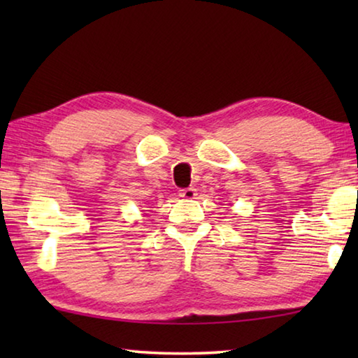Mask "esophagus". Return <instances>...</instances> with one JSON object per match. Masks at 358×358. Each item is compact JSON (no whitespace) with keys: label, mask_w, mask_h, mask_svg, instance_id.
Here are the masks:
<instances>
[{"label":"esophagus","mask_w":358,"mask_h":358,"mask_svg":"<svg viewBox=\"0 0 358 358\" xmlns=\"http://www.w3.org/2000/svg\"><path fill=\"white\" fill-rule=\"evenodd\" d=\"M180 197L183 199H194L197 196V191L194 187H185V189H180Z\"/></svg>","instance_id":"obj_1"}]
</instances>
